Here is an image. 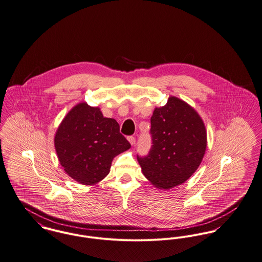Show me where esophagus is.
Segmentation results:
<instances>
[{"label":"esophagus","mask_w":262,"mask_h":262,"mask_svg":"<svg viewBox=\"0 0 262 262\" xmlns=\"http://www.w3.org/2000/svg\"><path fill=\"white\" fill-rule=\"evenodd\" d=\"M127 140H128L129 143H130L132 145H135V144H136V138H135V137H128Z\"/></svg>","instance_id":"obj_1"}]
</instances>
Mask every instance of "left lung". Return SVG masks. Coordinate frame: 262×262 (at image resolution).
<instances>
[{
  "label": "left lung",
  "instance_id": "8db88e82",
  "mask_svg": "<svg viewBox=\"0 0 262 262\" xmlns=\"http://www.w3.org/2000/svg\"><path fill=\"white\" fill-rule=\"evenodd\" d=\"M152 145L146 157H138L143 176L160 189L187 181L199 168L207 138L204 122L187 102L170 96L150 118Z\"/></svg>",
  "mask_w": 262,
  "mask_h": 262
}]
</instances>
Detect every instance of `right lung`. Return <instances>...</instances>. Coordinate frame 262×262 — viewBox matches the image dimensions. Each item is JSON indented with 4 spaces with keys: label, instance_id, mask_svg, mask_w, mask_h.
<instances>
[{
    "label": "right lung",
    "instance_id": "add662e5",
    "mask_svg": "<svg viewBox=\"0 0 262 262\" xmlns=\"http://www.w3.org/2000/svg\"><path fill=\"white\" fill-rule=\"evenodd\" d=\"M55 148L66 173L83 185H95L110 172L115 157L127 150L129 142L115 119L82 101L63 118L55 135Z\"/></svg>",
    "mask_w": 262,
    "mask_h": 262
}]
</instances>
